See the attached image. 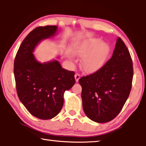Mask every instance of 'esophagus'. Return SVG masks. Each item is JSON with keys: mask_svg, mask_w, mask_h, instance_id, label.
I'll return each mask as SVG.
<instances>
[{"mask_svg": "<svg viewBox=\"0 0 146 146\" xmlns=\"http://www.w3.org/2000/svg\"><path fill=\"white\" fill-rule=\"evenodd\" d=\"M75 80L76 82H78L79 78H80V75L79 73H76L75 75Z\"/></svg>", "mask_w": 146, "mask_h": 146, "instance_id": "esophagus-1", "label": "esophagus"}]
</instances>
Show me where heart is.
I'll list each match as a JSON object with an SVG mask.
<instances>
[{"instance_id":"b5f03b06","label":"heart","mask_w":146,"mask_h":146,"mask_svg":"<svg viewBox=\"0 0 146 146\" xmlns=\"http://www.w3.org/2000/svg\"><path fill=\"white\" fill-rule=\"evenodd\" d=\"M110 51L108 44L98 38L88 39L78 44L75 48L76 53L84 56L82 66L87 72H95L102 68Z\"/></svg>"}]
</instances>
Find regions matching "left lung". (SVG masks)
Wrapping results in <instances>:
<instances>
[{"label": "left lung", "mask_w": 146, "mask_h": 146, "mask_svg": "<svg viewBox=\"0 0 146 146\" xmlns=\"http://www.w3.org/2000/svg\"><path fill=\"white\" fill-rule=\"evenodd\" d=\"M133 77L129 51L118 37L112 57L96 72L79 79L86 116L98 123L114 119L129 97Z\"/></svg>", "instance_id": "8db88e82"}]
</instances>
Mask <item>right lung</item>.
<instances>
[{"label": "right lung", "mask_w": 146, "mask_h": 146, "mask_svg": "<svg viewBox=\"0 0 146 146\" xmlns=\"http://www.w3.org/2000/svg\"><path fill=\"white\" fill-rule=\"evenodd\" d=\"M57 27H37L19 47L14 61V76L20 100L32 115L42 120L57 115L64 93L75 84V72L62 68L57 60L42 64L33 54L39 42L54 36Z\"/></svg>", "instance_id": "right-lung-1"}]
</instances>
